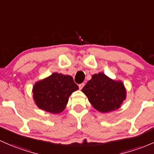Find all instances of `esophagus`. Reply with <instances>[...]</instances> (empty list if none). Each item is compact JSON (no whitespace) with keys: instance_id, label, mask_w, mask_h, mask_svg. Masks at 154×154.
<instances>
[{"instance_id":"obj_1","label":"esophagus","mask_w":154,"mask_h":154,"mask_svg":"<svg viewBox=\"0 0 154 154\" xmlns=\"http://www.w3.org/2000/svg\"><path fill=\"white\" fill-rule=\"evenodd\" d=\"M84 85H85V84H84V83H81V84H80V85H79V88H80V90H82V88L84 87Z\"/></svg>"}]
</instances>
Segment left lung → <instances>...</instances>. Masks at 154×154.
<instances>
[{
	"instance_id": "1",
	"label": "left lung",
	"mask_w": 154,
	"mask_h": 154,
	"mask_svg": "<svg viewBox=\"0 0 154 154\" xmlns=\"http://www.w3.org/2000/svg\"><path fill=\"white\" fill-rule=\"evenodd\" d=\"M91 105L102 113L121 107L126 99V89L121 80H112L102 72L94 74L82 89Z\"/></svg>"
}]
</instances>
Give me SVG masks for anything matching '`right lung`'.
Here are the masks:
<instances>
[{
  "instance_id": "right-lung-1",
  "label": "right lung",
  "mask_w": 154,
  "mask_h": 154,
  "mask_svg": "<svg viewBox=\"0 0 154 154\" xmlns=\"http://www.w3.org/2000/svg\"><path fill=\"white\" fill-rule=\"evenodd\" d=\"M78 89L72 76L54 72L35 82L32 93L34 103L39 109L58 114L66 107L71 94Z\"/></svg>"
}]
</instances>
